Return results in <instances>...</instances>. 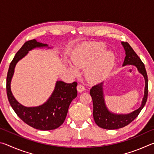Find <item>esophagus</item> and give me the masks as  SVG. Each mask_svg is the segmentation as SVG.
Segmentation results:
<instances>
[{
	"label": "esophagus",
	"instance_id": "obj_1",
	"mask_svg": "<svg viewBox=\"0 0 154 154\" xmlns=\"http://www.w3.org/2000/svg\"><path fill=\"white\" fill-rule=\"evenodd\" d=\"M77 89L78 92H83V91L85 90V88H84V86H83V85H81V84H79V85H77Z\"/></svg>",
	"mask_w": 154,
	"mask_h": 154
}]
</instances>
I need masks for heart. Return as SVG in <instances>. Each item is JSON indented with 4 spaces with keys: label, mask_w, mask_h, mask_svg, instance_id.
Wrapping results in <instances>:
<instances>
[{
    "label": "heart",
    "mask_w": 154,
    "mask_h": 154,
    "mask_svg": "<svg viewBox=\"0 0 154 154\" xmlns=\"http://www.w3.org/2000/svg\"><path fill=\"white\" fill-rule=\"evenodd\" d=\"M105 45L102 43H85L77 49L72 58L73 66L69 69L75 76L79 75L78 69H85V77L88 82L98 83L109 74L116 62L113 51H105Z\"/></svg>",
    "instance_id": "1"
}]
</instances>
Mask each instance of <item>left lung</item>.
Segmentation results:
<instances>
[{"label": "left lung", "mask_w": 154, "mask_h": 154, "mask_svg": "<svg viewBox=\"0 0 154 154\" xmlns=\"http://www.w3.org/2000/svg\"><path fill=\"white\" fill-rule=\"evenodd\" d=\"M126 51L123 66L126 65H132L137 68L138 71L145 79L144 96L139 109L127 114H118L112 113L108 109L105 101L103 92V82L98 83L90 89V94L93 101V117L95 123L99 127L104 129L115 130L128 125L134 120L144 107L147 99L148 94V79L145 67L137 54L135 53L130 45L126 42H122Z\"/></svg>", "instance_id": "1"}]
</instances>
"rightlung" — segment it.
Returning <instances> with one entry per match:
<instances>
[{
	"label": "right lung",
	"mask_w": 154,
	"mask_h": 154,
	"mask_svg": "<svg viewBox=\"0 0 154 154\" xmlns=\"http://www.w3.org/2000/svg\"><path fill=\"white\" fill-rule=\"evenodd\" d=\"M50 49L48 44L35 39L26 41L18 51L9 65L7 76V94L9 102L17 116L34 128L41 130L56 129L64 123L70 104L77 97V82L66 83L57 81L55 88L48 100L37 106H25L17 102L11 90V82L15 67L21 59L27 55L28 51L35 48Z\"/></svg>",
	"instance_id": "right-lung-1"
}]
</instances>
